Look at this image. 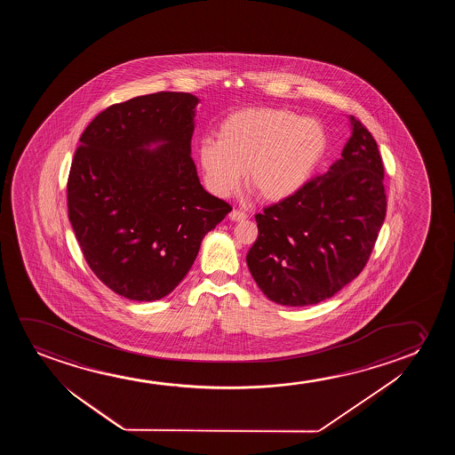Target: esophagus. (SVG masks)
Segmentation results:
<instances>
[{"instance_id":"esophagus-1","label":"esophagus","mask_w":455,"mask_h":455,"mask_svg":"<svg viewBox=\"0 0 455 455\" xmlns=\"http://www.w3.org/2000/svg\"><path fill=\"white\" fill-rule=\"evenodd\" d=\"M231 220H235V222H241V220H245L247 219V212H241V210H233L230 212Z\"/></svg>"}]
</instances>
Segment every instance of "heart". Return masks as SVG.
Wrapping results in <instances>:
<instances>
[{
  "mask_svg": "<svg viewBox=\"0 0 455 455\" xmlns=\"http://www.w3.org/2000/svg\"><path fill=\"white\" fill-rule=\"evenodd\" d=\"M197 149L206 187L219 197L236 193L247 174L262 199L278 202L309 183L328 152V132L315 118L284 108L231 113Z\"/></svg>",
  "mask_w": 455,
  "mask_h": 455,
  "instance_id": "1",
  "label": "heart"
}]
</instances>
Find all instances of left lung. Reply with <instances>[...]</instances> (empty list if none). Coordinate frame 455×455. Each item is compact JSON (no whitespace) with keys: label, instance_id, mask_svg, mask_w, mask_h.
<instances>
[{"label":"left lung","instance_id":"8db88e82","mask_svg":"<svg viewBox=\"0 0 455 455\" xmlns=\"http://www.w3.org/2000/svg\"><path fill=\"white\" fill-rule=\"evenodd\" d=\"M342 158L299 193L256 214L247 255L262 293L283 306L317 305L361 274L387 212L384 164L373 135L349 116Z\"/></svg>","mask_w":455,"mask_h":455}]
</instances>
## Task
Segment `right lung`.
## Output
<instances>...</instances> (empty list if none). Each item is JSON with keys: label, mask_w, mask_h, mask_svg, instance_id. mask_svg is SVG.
<instances>
[{"label": "right lung", "mask_w": 455, "mask_h": 455, "mask_svg": "<svg viewBox=\"0 0 455 455\" xmlns=\"http://www.w3.org/2000/svg\"><path fill=\"white\" fill-rule=\"evenodd\" d=\"M197 104L177 92L115 104L87 125L76 149L69 222L94 275L124 299L172 292L204 236L231 212L200 185L191 158Z\"/></svg>", "instance_id": "obj_1"}]
</instances>
